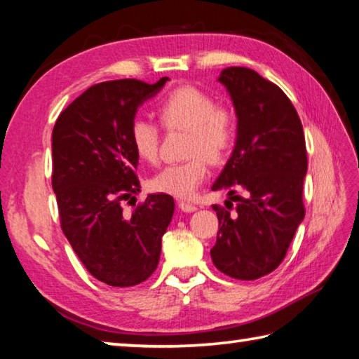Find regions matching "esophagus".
Instances as JSON below:
<instances>
[{
    "mask_svg": "<svg viewBox=\"0 0 359 359\" xmlns=\"http://www.w3.org/2000/svg\"><path fill=\"white\" fill-rule=\"evenodd\" d=\"M179 209L184 210V212H194L198 208L191 203H187V201H180L179 203Z\"/></svg>",
    "mask_w": 359,
    "mask_h": 359,
    "instance_id": "1",
    "label": "esophagus"
}]
</instances>
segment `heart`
<instances>
[{
  "instance_id": "b5f03b06",
  "label": "heart",
  "mask_w": 359,
  "mask_h": 359,
  "mask_svg": "<svg viewBox=\"0 0 359 359\" xmlns=\"http://www.w3.org/2000/svg\"><path fill=\"white\" fill-rule=\"evenodd\" d=\"M158 117L168 131H185V161L163 168L149 180L154 191L180 199L196 194L209 174V161H223L236 141V117L224 104L204 90L179 87L166 95L158 106ZM130 141L136 155L154 163L160 150V128L154 121L136 117L130 125Z\"/></svg>"
}]
</instances>
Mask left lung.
Here are the masks:
<instances>
[{
  "mask_svg": "<svg viewBox=\"0 0 359 359\" xmlns=\"http://www.w3.org/2000/svg\"><path fill=\"white\" fill-rule=\"evenodd\" d=\"M218 81L236 107L238 139L212 190L244 196L231 198L238 201L234 212L229 201L212 205L218 233L210 257L223 274L255 280L277 269L306 215V139L288 96L257 71L229 66Z\"/></svg>",
  "mask_w": 359,
  "mask_h": 359,
  "instance_id": "1",
  "label": "left lung"
}]
</instances>
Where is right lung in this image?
Returning <instances> with one entry per match:
<instances>
[{
  "label": "right lung",
  "instance_id": "obj_1",
  "mask_svg": "<svg viewBox=\"0 0 359 359\" xmlns=\"http://www.w3.org/2000/svg\"><path fill=\"white\" fill-rule=\"evenodd\" d=\"M166 81L92 85L53 126L52 187L60 224L90 274L111 287H133L154 274L172 220L175 204L166 193L149 194L131 215L121 208L141 190L130 125Z\"/></svg>",
  "mask_w": 359,
  "mask_h": 359
}]
</instances>
